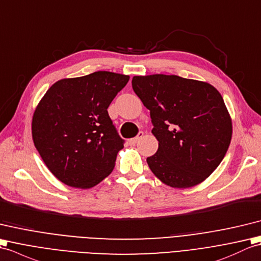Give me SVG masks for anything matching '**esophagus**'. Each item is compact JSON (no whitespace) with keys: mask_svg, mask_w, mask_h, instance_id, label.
Here are the masks:
<instances>
[{"mask_svg":"<svg viewBox=\"0 0 261 261\" xmlns=\"http://www.w3.org/2000/svg\"><path fill=\"white\" fill-rule=\"evenodd\" d=\"M143 136H144V133H143V132H140V133H138V135H137L136 137H134V138H132V140H129V144H133V145H134V144H136L138 141H140Z\"/></svg>","mask_w":261,"mask_h":261,"instance_id":"1","label":"esophagus"}]
</instances>
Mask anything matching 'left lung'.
Instances as JSON below:
<instances>
[{
  "label": "left lung",
  "mask_w": 261,
  "mask_h": 261,
  "mask_svg": "<svg viewBox=\"0 0 261 261\" xmlns=\"http://www.w3.org/2000/svg\"><path fill=\"white\" fill-rule=\"evenodd\" d=\"M132 86L150 114L159 149L146 159L156 177L172 188L203 182L221 163L232 121L214 87L174 74L133 77Z\"/></svg>",
  "instance_id": "obj_1"
}]
</instances>
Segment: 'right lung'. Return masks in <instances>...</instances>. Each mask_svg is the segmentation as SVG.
Wrapping results in <instances>:
<instances>
[{
  "label": "right lung",
  "instance_id": "add662e5",
  "mask_svg": "<svg viewBox=\"0 0 261 261\" xmlns=\"http://www.w3.org/2000/svg\"><path fill=\"white\" fill-rule=\"evenodd\" d=\"M128 80L109 71L61 79L40 100L32 118L33 143L62 183L90 189L114 170L124 140L107 108Z\"/></svg>",
  "mask_w": 261,
  "mask_h": 261
}]
</instances>
